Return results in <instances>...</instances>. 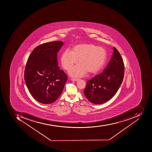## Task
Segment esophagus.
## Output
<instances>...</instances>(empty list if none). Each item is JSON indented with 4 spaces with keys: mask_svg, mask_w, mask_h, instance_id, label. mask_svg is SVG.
<instances>
[{
    "mask_svg": "<svg viewBox=\"0 0 152 152\" xmlns=\"http://www.w3.org/2000/svg\"><path fill=\"white\" fill-rule=\"evenodd\" d=\"M79 80V79H74V78H72V79H71V80L73 81H77L78 80Z\"/></svg>",
    "mask_w": 152,
    "mask_h": 152,
    "instance_id": "esophagus-1",
    "label": "esophagus"
}]
</instances>
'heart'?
<instances>
[{
    "label": "heart",
    "mask_w": 152,
    "mask_h": 152,
    "mask_svg": "<svg viewBox=\"0 0 152 152\" xmlns=\"http://www.w3.org/2000/svg\"><path fill=\"white\" fill-rule=\"evenodd\" d=\"M107 57L105 49L92 44H81L72 48V52L65 50L62 54V66L69 71L77 63L80 64L71 69L69 74L72 77H82L87 72L96 73L103 67Z\"/></svg>",
    "instance_id": "heart-1"
}]
</instances>
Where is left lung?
Wrapping results in <instances>:
<instances>
[{
	"mask_svg": "<svg viewBox=\"0 0 152 152\" xmlns=\"http://www.w3.org/2000/svg\"><path fill=\"white\" fill-rule=\"evenodd\" d=\"M113 55L104 71L87 81L84 91L87 99L93 104H103L110 100L123 81L124 65L120 53L113 48Z\"/></svg>",
	"mask_w": 152,
	"mask_h": 152,
	"instance_id": "1",
	"label": "left lung"
}]
</instances>
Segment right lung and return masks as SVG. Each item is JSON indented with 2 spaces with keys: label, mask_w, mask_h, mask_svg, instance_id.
<instances>
[{
  "label": "right lung",
  "mask_w": 152,
  "mask_h": 152,
  "mask_svg": "<svg viewBox=\"0 0 152 152\" xmlns=\"http://www.w3.org/2000/svg\"><path fill=\"white\" fill-rule=\"evenodd\" d=\"M61 41L43 43L34 49L27 61L24 80L29 92L40 103L50 104L60 96L67 75L58 66Z\"/></svg>",
  "instance_id": "add662e5"
}]
</instances>
